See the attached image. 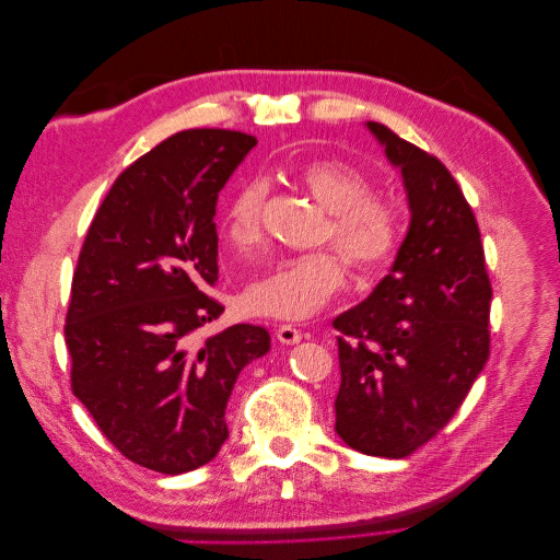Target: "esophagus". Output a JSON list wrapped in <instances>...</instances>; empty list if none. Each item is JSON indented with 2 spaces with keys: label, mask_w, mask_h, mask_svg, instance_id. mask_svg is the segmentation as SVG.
I'll list each match as a JSON object with an SVG mask.
<instances>
[{
  "label": "esophagus",
  "mask_w": 560,
  "mask_h": 560,
  "mask_svg": "<svg viewBox=\"0 0 560 560\" xmlns=\"http://www.w3.org/2000/svg\"><path fill=\"white\" fill-rule=\"evenodd\" d=\"M276 336H278V341H280V343H287V346L299 343L301 338H303L301 329H296L294 325H280V327L276 329Z\"/></svg>",
  "instance_id": "34e87169"
}]
</instances>
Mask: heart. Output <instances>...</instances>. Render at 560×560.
<instances>
[{"label": "heart", "instance_id": "b5f03b06", "mask_svg": "<svg viewBox=\"0 0 560 560\" xmlns=\"http://www.w3.org/2000/svg\"><path fill=\"white\" fill-rule=\"evenodd\" d=\"M294 179L322 208L331 212L327 238L362 276L393 266L406 238L404 212L389 198L374 194L360 165L346 159H313L299 165ZM268 186L264 179L241 184L231 196L224 231L233 247L247 249L259 241ZM346 268L331 249L280 259L245 290V308L254 315L303 319L341 290Z\"/></svg>", "mask_w": 560, "mask_h": 560}]
</instances>
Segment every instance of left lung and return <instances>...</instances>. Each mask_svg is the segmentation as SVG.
I'll return each instance as SVG.
<instances>
[{
    "label": "left lung",
    "instance_id": "8db88e82",
    "mask_svg": "<svg viewBox=\"0 0 560 560\" xmlns=\"http://www.w3.org/2000/svg\"><path fill=\"white\" fill-rule=\"evenodd\" d=\"M401 167L411 226L389 276L334 319L336 434L366 455L406 457L460 409L490 354L493 287L477 217L448 167L369 121Z\"/></svg>",
    "mask_w": 560,
    "mask_h": 560
}]
</instances>
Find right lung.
I'll return each mask as SVG.
<instances>
[{
  "instance_id": "add662e5",
  "label": "right lung",
  "mask_w": 560,
  "mask_h": 560,
  "mask_svg": "<svg viewBox=\"0 0 560 560\" xmlns=\"http://www.w3.org/2000/svg\"><path fill=\"white\" fill-rule=\"evenodd\" d=\"M254 144L222 128L163 140L116 177L79 252L65 317L72 393L118 453L161 474L212 460L235 378L270 348L254 325L194 346L224 311L208 294L217 196Z\"/></svg>"
}]
</instances>
